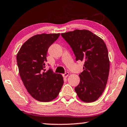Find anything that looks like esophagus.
<instances>
[{"mask_svg": "<svg viewBox=\"0 0 127 127\" xmlns=\"http://www.w3.org/2000/svg\"><path fill=\"white\" fill-rule=\"evenodd\" d=\"M68 75H69L68 72H66L65 74H63V76L64 78H67V77L68 76Z\"/></svg>", "mask_w": 127, "mask_h": 127, "instance_id": "1", "label": "esophagus"}]
</instances>
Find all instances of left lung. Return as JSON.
<instances>
[{"label":"left lung","mask_w":127,"mask_h":127,"mask_svg":"<svg viewBox=\"0 0 127 127\" xmlns=\"http://www.w3.org/2000/svg\"><path fill=\"white\" fill-rule=\"evenodd\" d=\"M61 35L71 47L76 60L85 62L75 91L82 101L94 102L102 95L107 82L110 60L107 46L102 38L89 30H75Z\"/></svg>","instance_id":"8db88e82"}]
</instances>
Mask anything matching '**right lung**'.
<instances>
[{"instance_id":"1","label":"right lung","mask_w":127,"mask_h":127,"mask_svg":"<svg viewBox=\"0 0 127 127\" xmlns=\"http://www.w3.org/2000/svg\"><path fill=\"white\" fill-rule=\"evenodd\" d=\"M60 33H41L25 42L17 55L20 77L27 91L36 100L48 102L58 96L63 78L52 70L45 71L49 48Z\"/></svg>"}]
</instances>
